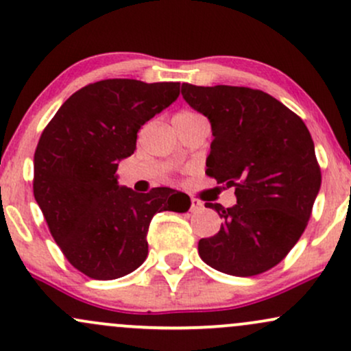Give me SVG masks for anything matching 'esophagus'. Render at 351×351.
<instances>
[{
	"label": "esophagus",
	"mask_w": 351,
	"mask_h": 351,
	"mask_svg": "<svg viewBox=\"0 0 351 351\" xmlns=\"http://www.w3.org/2000/svg\"><path fill=\"white\" fill-rule=\"evenodd\" d=\"M203 209V203L198 198H191V211H199Z\"/></svg>",
	"instance_id": "esophagus-1"
}]
</instances>
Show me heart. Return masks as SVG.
<instances>
[{"label":"heart","instance_id":"obj_1","mask_svg":"<svg viewBox=\"0 0 351 351\" xmlns=\"http://www.w3.org/2000/svg\"><path fill=\"white\" fill-rule=\"evenodd\" d=\"M188 114H191V112H181V114H178V115H188Z\"/></svg>","mask_w":351,"mask_h":351}]
</instances>
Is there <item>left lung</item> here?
<instances>
[{
    "mask_svg": "<svg viewBox=\"0 0 351 351\" xmlns=\"http://www.w3.org/2000/svg\"><path fill=\"white\" fill-rule=\"evenodd\" d=\"M181 94L211 123L206 175L234 186L237 198L232 208L206 203L223 223L215 236L199 241V257L229 276L269 271L300 239L320 189L308 128L257 88L183 84Z\"/></svg>",
    "mask_w": 351,
    "mask_h": 351,
    "instance_id": "left-lung-1",
    "label": "left lung"
}]
</instances>
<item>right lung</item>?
<instances>
[{"label": "right lung", "mask_w": 351, "mask_h": 351, "mask_svg": "<svg viewBox=\"0 0 351 351\" xmlns=\"http://www.w3.org/2000/svg\"><path fill=\"white\" fill-rule=\"evenodd\" d=\"M178 95L180 82L99 80L72 94L44 128L34 153V198L66 259L92 279L134 272L147 259L152 217L189 209L191 201L176 189L135 193L117 181L140 127Z\"/></svg>", "instance_id": "right-lung-1"}]
</instances>
